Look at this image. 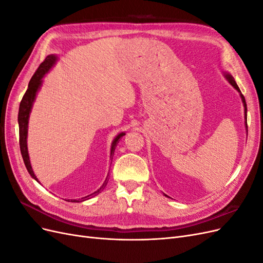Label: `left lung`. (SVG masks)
<instances>
[{"instance_id": "1", "label": "left lung", "mask_w": 263, "mask_h": 263, "mask_svg": "<svg viewBox=\"0 0 263 263\" xmlns=\"http://www.w3.org/2000/svg\"><path fill=\"white\" fill-rule=\"evenodd\" d=\"M222 74H224V77H225V79L226 80L232 84V86H234L235 87V90H237L238 91V93H239V95H240V98H241V101H242V104H243V107H245V119H246V129L248 128V127H247V104H246V100H245V97L243 95L241 94V92H240V90H239V87H238V85H237V83H236V81L234 80V77L230 74L229 72H224V71H222ZM247 133H248V129H247ZM164 196H168V195H165L164 194ZM169 197V196H168Z\"/></svg>"}]
</instances>
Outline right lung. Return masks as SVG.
I'll list each match as a JSON object with an SVG mask.
<instances>
[{
  "instance_id": "1",
  "label": "right lung",
  "mask_w": 263,
  "mask_h": 263,
  "mask_svg": "<svg viewBox=\"0 0 263 263\" xmlns=\"http://www.w3.org/2000/svg\"><path fill=\"white\" fill-rule=\"evenodd\" d=\"M58 57L57 54H49L47 55L46 59L44 60V62L41 63V66L38 67V69L36 70L35 74L31 77L29 84H28V89L26 91V93L24 94V97L21 101L20 104V109H18V127H20V147H21V153H22V157L24 163L26 165V169L28 171V173L30 174V177L35 179L38 183H41L38 181L37 177L35 176V173L33 171V168H31L30 164V160H29V155H28V149H27V135H28V121H29V114L31 112V108H33V104L36 100V95L38 93V91L41 90V87L43 85V78L51 70V68L55 65L57 62ZM126 133L122 132L117 134V136L113 139L112 145H110V159L109 160H113V156L115 153V148L117 146V144L119 142V139H121L123 136H125ZM108 176L106 177L104 183H103L102 186L93 192L90 195H86L84 197L79 198V200H71V202L73 203H80L83 201L89 200V198L98 195L99 193H101V191L104 190V187L106 186L107 182H108ZM70 202V201H68Z\"/></svg>"
}]
</instances>
